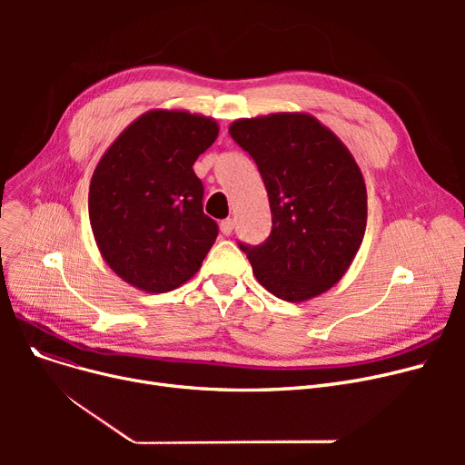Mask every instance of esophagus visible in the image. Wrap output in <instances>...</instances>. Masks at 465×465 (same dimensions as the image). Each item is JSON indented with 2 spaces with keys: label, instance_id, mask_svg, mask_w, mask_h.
<instances>
[{
  "label": "esophagus",
  "instance_id": "1",
  "mask_svg": "<svg viewBox=\"0 0 465 465\" xmlns=\"http://www.w3.org/2000/svg\"><path fill=\"white\" fill-rule=\"evenodd\" d=\"M220 232H223V235H230L233 232V220L232 218H226L220 223Z\"/></svg>",
  "mask_w": 465,
  "mask_h": 465
}]
</instances>
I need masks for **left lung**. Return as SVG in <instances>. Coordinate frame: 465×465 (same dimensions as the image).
Wrapping results in <instances>:
<instances>
[{"label":"left lung","instance_id":"left-lung-1","mask_svg":"<svg viewBox=\"0 0 465 465\" xmlns=\"http://www.w3.org/2000/svg\"><path fill=\"white\" fill-rule=\"evenodd\" d=\"M230 135L256 162L270 198L272 235L258 247L239 245L254 277L292 303L324 294L347 273L368 223L354 156L309 113L239 118Z\"/></svg>","mask_w":465,"mask_h":465}]
</instances>
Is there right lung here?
Returning <instances> with one entry per match:
<instances>
[{"label":"right lung","instance_id":"right-lung-1","mask_svg":"<svg viewBox=\"0 0 465 465\" xmlns=\"http://www.w3.org/2000/svg\"><path fill=\"white\" fill-rule=\"evenodd\" d=\"M216 137L211 116L153 109L97 162L90 226L104 260L124 282L163 294L200 272L218 226L203 213V184L192 165Z\"/></svg>","mask_w":465,"mask_h":465}]
</instances>
